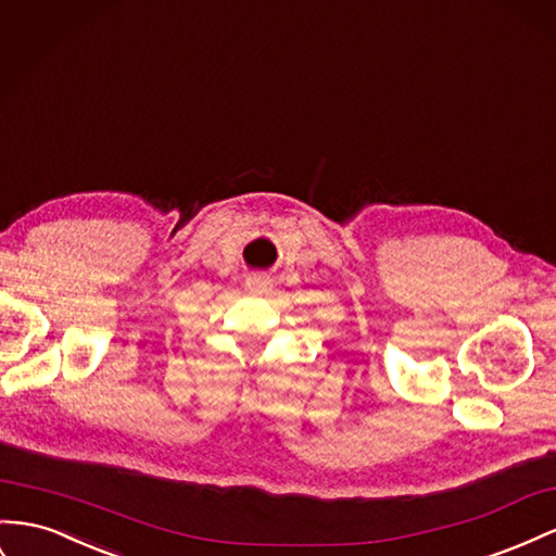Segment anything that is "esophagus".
Here are the masks:
<instances>
[{"mask_svg": "<svg viewBox=\"0 0 556 556\" xmlns=\"http://www.w3.org/2000/svg\"><path fill=\"white\" fill-rule=\"evenodd\" d=\"M248 290L250 292H254V294H264V292H271V288H274V278L268 276V274H264V271H257V274H252L250 278H248Z\"/></svg>", "mask_w": 556, "mask_h": 556, "instance_id": "34e87169", "label": "esophagus"}]
</instances>
